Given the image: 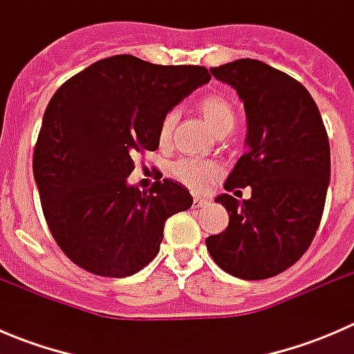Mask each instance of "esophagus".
Here are the masks:
<instances>
[{
  "instance_id": "34e87169",
  "label": "esophagus",
  "mask_w": 354,
  "mask_h": 354,
  "mask_svg": "<svg viewBox=\"0 0 354 354\" xmlns=\"http://www.w3.org/2000/svg\"><path fill=\"white\" fill-rule=\"evenodd\" d=\"M210 203V198L209 197H200V195H195L194 197V205L195 207H205Z\"/></svg>"
}]
</instances>
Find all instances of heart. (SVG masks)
Masks as SVG:
<instances>
[{"instance_id": "1", "label": "heart", "mask_w": 354, "mask_h": 354, "mask_svg": "<svg viewBox=\"0 0 354 354\" xmlns=\"http://www.w3.org/2000/svg\"><path fill=\"white\" fill-rule=\"evenodd\" d=\"M197 108L203 120L207 121L210 128L216 131L217 135L227 133L234 124V109L231 102L227 101L224 95L221 94H207L198 99ZM174 121H176V114L167 113L162 118L159 127V140L166 144L173 133ZM173 176L188 188L195 192L207 190L210 185L217 181L221 176V167L214 160L198 159V157H190V159H183L180 162L174 164Z\"/></svg>"}]
</instances>
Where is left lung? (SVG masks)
<instances>
[{
  "instance_id": "left-lung-1",
  "label": "left lung",
  "mask_w": 354,
  "mask_h": 354,
  "mask_svg": "<svg viewBox=\"0 0 354 354\" xmlns=\"http://www.w3.org/2000/svg\"><path fill=\"white\" fill-rule=\"evenodd\" d=\"M210 73L231 85L246 113V152L224 188H252L248 200L216 198L230 224L205 240L214 262L246 281L269 279L308 250L319 230L330 180V147L310 92L259 59H236Z\"/></svg>"
}]
</instances>
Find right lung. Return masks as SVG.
<instances>
[{"mask_svg":"<svg viewBox=\"0 0 354 354\" xmlns=\"http://www.w3.org/2000/svg\"><path fill=\"white\" fill-rule=\"evenodd\" d=\"M209 80L205 66L118 55L56 91L32 166L46 223L71 262L95 276L127 277L154 260L167 217L194 198L171 180L145 192L128 185L133 157L157 151L167 111Z\"/></svg>","mask_w":354,"mask_h":354,"instance_id":"obj_1","label":"right lung"}]
</instances>
